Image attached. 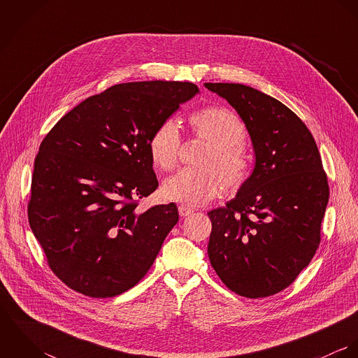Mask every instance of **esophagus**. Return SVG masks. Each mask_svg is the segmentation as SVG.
Segmentation results:
<instances>
[{
  "mask_svg": "<svg viewBox=\"0 0 358 358\" xmlns=\"http://www.w3.org/2000/svg\"><path fill=\"white\" fill-rule=\"evenodd\" d=\"M178 210H179V215H180L182 217H186V216H189V215L193 213V209L189 208V206H186V205H179Z\"/></svg>",
  "mask_w": 358,
  "mask_h": 358,
  "instance_id": "obj_1",
  "label": "esophagus"
}]
</instances>
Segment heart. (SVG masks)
I'll return each instance as SVG.
<instances>
[{
	"label": "heart",
	"instance_id": "b5f03b06",
	"mask_svg": "<svg viewBox=\"0 0 358 358\" xmlns=\"http://www.w3.org/2000/svg\"><path fill=\"white\" fill-rule=\"evenodd\" d=\"M193 132L209 143L199 164L204 168H185L166 178L162 196L175 203L199 206L215 199L223 189L238 187L248 176V158L241 143L245 128L241 120L223 107H206L190 115ZM179 124L173 118L162 121L149 141L154 165L162 171L172 169L180 150ZM222 177L220 178V175Z\"/></svg>",
	"mask_w": 358,
	"mask_h": 358
}]
</instances>
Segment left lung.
I'll use <instances>...</instances> for the list:
<instances>
[{"instance_id":"left-lung-1","label":"left lung","mask_w":358,"mask_h":358,"mask_svg":"<svg viewBox=\"0 0 358 358\" xmlns=\"http://www.w3.org/2000/svg\"><path fill=\"white\" fill-rule=\"evenodd\" d=\"M204 85L234 107L255 153L236 197L208 212V256L229 289L266 298L291 285L318 248L327 175L313 135L285 104L243 84Z\"/></svg>"}]
</instances>
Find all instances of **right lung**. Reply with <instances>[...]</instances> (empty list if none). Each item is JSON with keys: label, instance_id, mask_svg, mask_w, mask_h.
<instances>
[{"label": "right lung", "instance_id": "add662e5", "mask_svg": "<svg viewBox=\"0 0 358 358\" xmlns=\"http://www.w3.org/2000/svg\"><path fill=\"white\" fill-rule=\"evenodd\" d=\"M179 81L118 84L62 117L36 157L30 227L71 289L111 298L149 271L179 220L173 203L138 212L158 187L149 141L199 94Z\"/></svg>", "mask_w": 358, "mask_h": 358}]
</instances>
